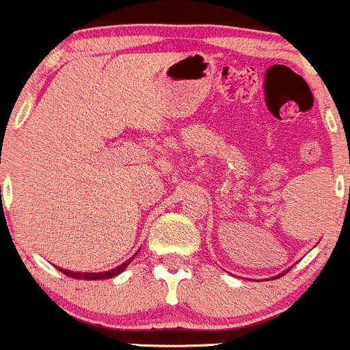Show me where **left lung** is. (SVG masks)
Instances as JSON below:
<instances>
[{
    "instance_id": "obj_1",
    "label": "left lung",
    "mask_w": 350,
    "mask_h": 350,
    "mask_svg": "<svg viewBox=\"0 0 350 350\" xmlns=\"http://www.w3.org/2000/svg\"><path fill=\"white\" fill-rule=\"evenodd\" d=\"M284 273H286V271H284ZM284 273H281V274H278V276H274V280H276V278H280V276H282V274H284Z\"/></svg>"
}]
</instances>
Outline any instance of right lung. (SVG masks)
Returning <instances> with one entry per match:
<instances>
[{
    "mask_svg": "<svg viewBox=\"0 0 350 350\" xmlns=\"http://www.w3.org/2000/svg\"><path fill=\"white\" fill-rule=\"evenodd\" d=\"M133 260V256L131 258L129 261L122 262L120 266H117L116 269H111V271H104V273H74V271H68V269H62V268H57L61 273H64L66 276L69 278H76V280H85V281H94V280H109V278H113L117 276V274H120L122 271L127 268L129 265H131V261Z\"/></svg>",
    "mask_w": 350,
    "mask_h": 350,
    "instance_id": "1",
    "label": "right lung"
}]
</instances>
